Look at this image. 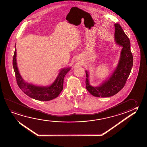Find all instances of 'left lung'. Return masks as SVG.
Instances as JSON below:
<instances>
[{
	"instance_id": "left-lung-1",
	"label": "left lung",
	"mask_w": 147,
	"mask_h": 147,
	"mask_svg": "<svg viewBox=\"0 0 147 147\" xmlns=\"http://www.w3.org/2000/svg\"><path fill=\"white\" fill-rule=\"evenodd\" d=\"M114 36L117 45L122 47L117 66L111 76L98 86L90 84L89 73L86 72V88L95 97H109L116 95L124 87L129 76L133 64V57L130 48V41L119 24H115Z\"/></svg>"
}]
</instances>
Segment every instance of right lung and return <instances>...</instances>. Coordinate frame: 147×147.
Listing matches in <instances>:
<instances>
[{
    "label": "right lung",
    "mask_w": 147,
    "mask_h": 147,
    "mask_svg": "<svg viewBox=\"0 0 147 147\" xmlns=\"http://www.w3.org/2000/svg\"><path fill=\"white\" fill-rule=\"evenodd\" d=\"M13 66L18 85L25 94L34 99L42 101H50L55 99L59 95L63 89V82L65 76L71 68L67 67L61 69L55 81L49 86H37L30 84L22 79L18 69L16 62V49L13 58Z\"/></svg>",
    "instance_id": "1"
}]
</instances>
